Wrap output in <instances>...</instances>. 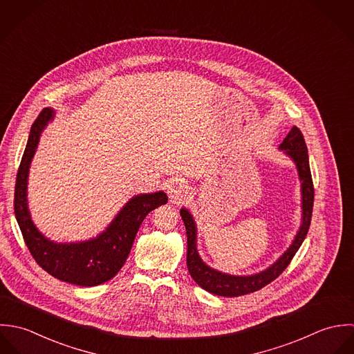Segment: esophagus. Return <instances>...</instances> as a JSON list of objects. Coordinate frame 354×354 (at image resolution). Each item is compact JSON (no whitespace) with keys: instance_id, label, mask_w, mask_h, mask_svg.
I'll return each mask as SVG.
<instances>
[{"instance_id":"obj_1","label":"esophagus","mask_w":354,"mask_h":354,"mask_svg":"<svg viewBox=\"0 0 354 354\" xmlns=\"http://www.w3.org/2000/svg\"><path fill=\"white\" fill-rule=\"evenodd\" d=\"M187 192H189V186L185 180L182 179H174L168 183V187H167V193L171 198L172 203H180L186 196H187Z\"/></svg>"}]
</instances>
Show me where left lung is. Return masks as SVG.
<instances>
[{
    "instance_id": "left-lung-1",
    "label": "left lung",
    "mask_w": 354,
    "mask_h": 354,
    "mask_svg": "<svg viewBox=\"0 0 354 354\" xmlns=\"http://www.w3.org/2000/svg\"><path fill=\"white\" fill-rule=\"evenodd\" d=\"M281 150L295 162L298 176L301 180V196H302V223L301 227L290 245V248L283 253L282 256L266 271H261L254 275L248 277H236V275H228L223 274L220 271H216L207 266L198 252H197V227L194 223V218L192 213L187 209L182 208L180 216L186 227V235H187V268L200 287L204 290L221 295V297H238L245 295L253 291H257L263 288L264 286L270 284L275 281L283 271L287 268L290 261L292 260L294 254L302 245L312 218L313 211V198H315V189L309 168V157H308V147L304 140L302 133L298 127H292L290 133L286 136L281 146Z\"/></svg>"
}]
</instances>
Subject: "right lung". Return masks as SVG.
Segmentation results:
<instances>
[{
    "label": "right lung",
    "instance_id": "add662e5",
    "mask_svg": "<svg viewBox=\"0 0 354 354\" xmlns=\"http://www.w3.org/2000/svg\"><path fill=\"white\" fill-rule=\"evenodd\" d=\"M53 109L45 108L31 126L15 186V216L24 242L37 264L52 277L77 286H97L112 279L126 263L133 242L146 214L167 204L164 192L133 197L104 232L98 236L72 243H57L44 236L34 225L27 204L30 164L39 137L53 119Z\"/></svg>",
    "mask_w": 354,
    "mask_h": 354
}]
</instances>
